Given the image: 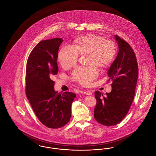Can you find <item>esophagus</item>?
Segmentation results:
<instances>
[{"label":"esophagus","instance_id":"esophagus-1","mask_svg":"<svg viewBox=\"0 0 156 156\" xmlns=\"http://www.w3.org/2000/svg\"><path fill=\"white\" fill-rule=\"evenodd\" d=\"M83 94L87 95H92V93L90 90H85L83 92Z\"/></svg>","mask_w":156,"mask_h":156}]
</instances>
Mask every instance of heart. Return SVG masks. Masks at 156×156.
Here are the masks:
<instances>
[{
    "instance_id": "obj_1",
    "label": "heart",
    "mask_w": 156,
    "mask_h": 156,
    "mask_svg": "<svg viewBox=\"0 0 156 156\" xmlns=\"http://www.w3.org/2000/svg\"><path fill=\"white\" fill-rule=\"evenodd\" d=\"M116 54L115 44L99 36L87 34L75 40L72 47L66 45L59 50L58 59L64 69L76 64L79 55H87L88 67H78L71 74V79L82 85H88L98 76L95 67L103 68L111 64Z\"/></svg>"
}]
</instances>
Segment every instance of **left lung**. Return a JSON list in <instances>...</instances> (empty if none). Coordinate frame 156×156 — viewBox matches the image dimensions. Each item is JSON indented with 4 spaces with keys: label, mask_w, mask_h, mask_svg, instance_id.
Listing matches in <instances>:
<instances>
[{
    "label": "left lung",
    "mask_w": 156,
    "mask_h": 156,
    "mask_svg": "<svg viewBox=\"0 0 156 156\" xmlns=\"http://www.w3.org/2000/svg\"><path fill=\"white\" fill-rule=\"evenodd\" d=\"M119 52L108 71L112 90L105 95L95 92L97 105L94 118L103 125L114 126L126 116L133 102L138 78V65L132 48L126 41L115 35Z\"/></svg>",
    "instance_id": "8db88e82"
}]
</instances>
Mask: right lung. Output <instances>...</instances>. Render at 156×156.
<instances>
[{"instance_id": "obj_1", "label": "right lung", "mask_w": 156, "mask_h": 156, "mask_svg": "<svg viewBox=\"0 0 156 156\" xmlns=\"http://www.w3.org/2000/svg\"><path fill=\"white\" fill-rule=\"evenodd\" d=\"M61 38L41 41L30 54L26 71V93L37 118L45 126L58 129L71 116L74 93L54 90L52 76L58 71L57 59Z\"/></svg>"}]
</instances>
